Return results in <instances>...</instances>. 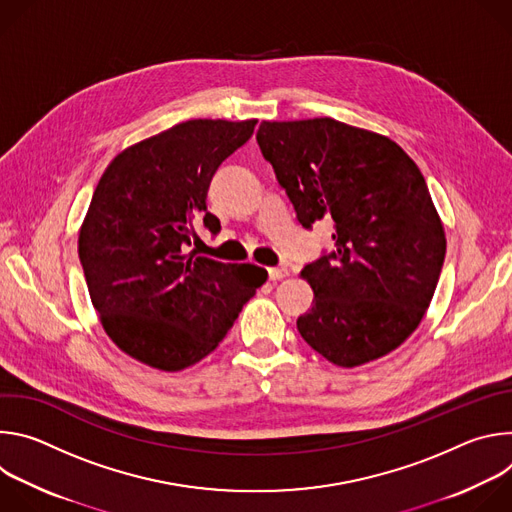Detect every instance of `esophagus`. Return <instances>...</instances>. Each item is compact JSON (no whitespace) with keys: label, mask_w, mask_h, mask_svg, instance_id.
<instances>
[{"label":"esophagus","mask_w":512,"mask_h":512,"mask_svg":"<svg viewBox=\"0 0 512 512\" xmlns=\"http://www.w3.org/2000/svg\"><path fill=\"white\" fill-rule=\"evenodd\" d=\"M267 273H269V279H271V281H279V279H283V277L289 275L287 267H283V265H281V267H269Z\"/></svg>","instance_id":"obj_1"}]
</instances>
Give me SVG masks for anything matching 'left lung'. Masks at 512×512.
<instances>
[{
	"label": "left lung",
	"instance_id": "obj_1",
	"mask_svg": "<svg viewBox=\"0 0 512 512\" xmlns=\"http://www.w3.org/2000/svg\"><path fill=\"white\" fill-rule=\"evenodd\" d=\"M257 143L300 225L334 223V251L300 273L314 289L302 338L344 369L389 354L425 316L446 257L423 174L389 137L330 117L263 121Z\"/></svg>",
	"mask_w": 512,
	"mask_h": 512
}]
</instances>
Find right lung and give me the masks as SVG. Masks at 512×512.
Masks as SVG:
<instances>
[{"label": "right lung", "mask_w": 512, "mask_h": 512, "mask_svg": "<svg viewBox=\"0 0 512 512\" xmlns=\"http://www.w3.org/2000/svg\"><path fill=\"white\" fill-rule=\"evenodd\" d=\"M257 119H190L123 150L103 172L79 233L89 296L109 338L152 369L176 373L208 356L267 279L184 247L206 210L214 172Z\"/></svg>", "instance_id": "add662e5"}]
</instances>
